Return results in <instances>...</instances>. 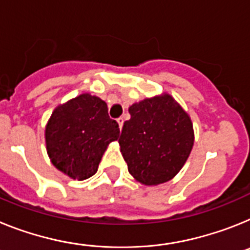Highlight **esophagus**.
Segmentation results:
<instances>
[{"mask_svg": "<svg viewBox=\"0 0 250 250\" xmlns=\"http://www.w3.org/2000/svg\"><path fill=\"white\" fill-rule=\"evenodd\" d=\"M117 122H118V125H119V128H121V129H122V127H123V123H125V119H123L122 117H119V118L117 119Z\"/></svg>", "mask_w": 250, "mask_h": 250, "instance_id": "1", "label": "esophagus"}]
</instances>
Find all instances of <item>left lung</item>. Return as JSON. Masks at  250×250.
Listing matches in <instances>:
<instances>
[{"mask_svg":"<svg viewBox=\"0 0 250 250\" xmlns=\"http://www.w3.org/2000/svg\"><path fill=\"white\" fill-rule=\"evenodd\" d=\"M118 142L134 179L147 186L170 181L185 165L194 129L188 113L170 94L132 104Z\"/></svg>","mask_w":250,"mask_h":250,"instance_id":"left-lung-1","label":"left lung"}]
</instances>
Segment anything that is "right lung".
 <instances>
[{
	"instance_id": "add662e5",
	"label": "right lung",
	"mask_w": 250,
	"mask_h": 250,
	"mask_svg": "<svg viewBox=\"0 0 250 250\" xmlns=\"http://www.w3.org/2000/svg\"><path fill=\"white\" fill-rule=\"evenodd\" d=\"M118 136V123L108 116L107 103L88 93L58 105L45 128L53 165L79 181L97 172L108 145Z\"/></svg>"
}]
</instances>
